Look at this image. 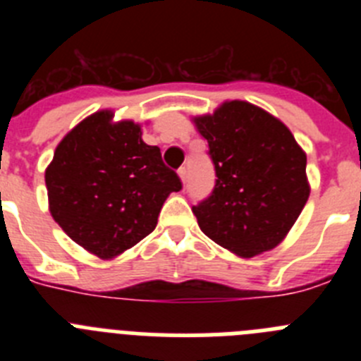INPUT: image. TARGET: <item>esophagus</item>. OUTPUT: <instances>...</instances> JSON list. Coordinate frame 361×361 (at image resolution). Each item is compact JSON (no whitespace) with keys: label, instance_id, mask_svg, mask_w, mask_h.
<instances>
[{"label":"esophagus","instance_id":"34e87169","mask_svg":"<svg viewBox=\"0 0 361 361\" xmlns=\"http://www.w3.org/2000/svg\"><path fill=\"white\" fill-rule=\"evenodd\" d=\"M178 178L183 180V184H186V168H180V170H178Z\"/></svg>","mask_w":361,"mask_h":361}]
</instances>
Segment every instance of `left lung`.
Listing matches in <instances>:
<instances>
[{
    "label": "left lung",
    "mask_w": 361,
    "mask_h": 361,
    "mask_svg": "<svg viewBox=\"0 0 361 361\" xmlns=\"http://www.w3.org/2000/svg\"><path fill=\"white\" fill-rule=\"evenodd\" d=\"M215 164V190L193 206L206 237L251 258L280 244L309 199L307 155L291 130L247 101L193 117Z\"/></svg>",
    "instance_id": "obj_1"
}]
</instances>
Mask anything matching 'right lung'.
Here are the masks:
<instances>
[{
  "instance_id": "1",
  "label": "right lung",
  "mask_w": 361,
  "mask_h": 361,
  "mask_svg": "<svg viewBox=\"0 0 361 361\" xmlns=\"http://www.w3.org/2000/svg\"><path fill=\"white\" fill-rule=\"evenodd\" d=\"M52 219L99 258L133 247L157 226L162 204L183 188L141 124L99 110L61 139L44 170Z\"/></svg>"
}]
</instances>
